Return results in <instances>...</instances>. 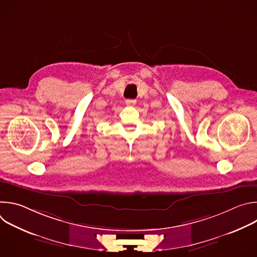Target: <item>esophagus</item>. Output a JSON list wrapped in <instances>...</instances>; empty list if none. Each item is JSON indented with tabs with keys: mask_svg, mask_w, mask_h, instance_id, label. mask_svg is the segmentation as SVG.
I'll list each match as a JSON object with an SVG mask.
<instances>
[{
	"mask_svg": "<svg viewBox=\"0 0 257 257\" xmlns=\"http://www.w3.org/2000/svg\"><path fill=\"white\" fill-rule=\"evenodd\" d=\"M125 102L129 106H134L136 104V99H126Z\"/></svg>",
	"mask_w": 257,
	"mask_h": 257,
	"instance_id": "34e87169",
	"label": "esophagus"
}]
</instances>
